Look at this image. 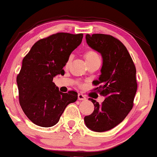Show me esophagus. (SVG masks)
Segmentation results:
<instances>
[{"instance_id":"34e87169","label":"esophagus","mask_w":157,"mask_h":157,"mask_svg":"<svg viewBox=\"0 0 157 157\" xmlns=\"http://www.w3.org/2000/svg\"><path fill=\"white\" fill-rule=\"evenodd\" d=\"M77 98H78V100L79 101L86 100L85 95H83V94H81V93H78V95H77Z\"/></svg>"}]
</instances>
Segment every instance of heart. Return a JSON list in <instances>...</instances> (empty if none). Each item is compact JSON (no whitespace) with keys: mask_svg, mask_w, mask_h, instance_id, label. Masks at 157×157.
<instances>
[{"mask_svg":"<svg viewBox=\"0 0 157 157\" xmlns=\"http://www.w3.org/2000/svg\"><path fill=\"white\" fill-rule=\"evenodd\" d=\"M84 57H85L86 61V62H88V61L92 60V59H95V58H98V55L95 52V51L88 50L85 52V54H84ZM70 62H71V58H69V59H67V62H66V64H65L66 67H67V66H68L69 64H70Z\"/></svg>","mask_w":157,"mask_h":157,"instance_id":"heart-1","label":"heart"}]
</instances>
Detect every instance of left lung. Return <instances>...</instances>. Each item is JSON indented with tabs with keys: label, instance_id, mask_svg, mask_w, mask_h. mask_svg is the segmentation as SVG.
<instances>
[{
	"label": "left lung",
	"instance_id": "1",
	"mask_svg": "<svg viewBox=\"0 0 157 157\" xmlns=\"http://www.w3.org/2000/svg\"><path fill=\"white\" fill-rule=\"evenodd\" d=\"M86 40L89 47L101 55V75L93 84H101L95 90L105 98L101 105L89 98L95 108L92 114L84 117V122L92 131L102 132L120 124L132 108L137 91L136 69L126 47L113 36L86 34Z\"/></svg>",
	"mask_w": 157,
	"mask_h": 157
}]
</instances>
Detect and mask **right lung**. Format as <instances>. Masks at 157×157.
I'll return each instance as SVG.
<instances>
[{
	"mask_svg": "<svg viewBox=\"0 0 157 157\" xmlns=\"http://www.w3.org/2000/svg\"><path fill=\"white\" fill-rule=\"evenodd\" d=\"M83 36L52 34L36 42L23 59L16 78L19 103L25 114L37 126H53L66 107L77 101V92H60L52 80L58 74H65L63 67Z\"/></svg>",
	"mask_w": 157,
	"mask_h": 157,
	"instance_id": "obj_1",
	"label": "right lung"
}]
</instances>
